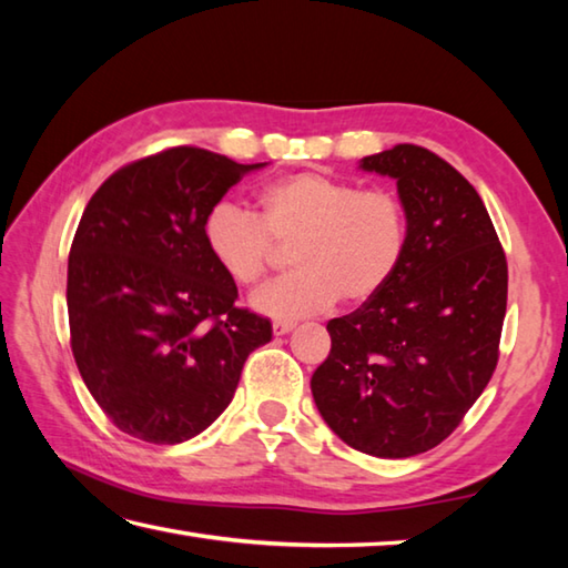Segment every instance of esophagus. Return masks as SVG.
Masks as SVG:
<instances>
[{"instance_id":"obj_1","label":"esophagus","mask_w":568,"mask_h":568,"mask_svg":"<svg viewBox=\"0 0 568 568\" xmlns=\"http://www.w3.org/2000/svg\"><path fill=\"white\" fill-rule=\"evenodd\" d=\"M295 328V321H275L273 323V333L275 335H285V333H291Z\"/></svg>"}]
</instances>
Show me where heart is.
Listing matches in <instances>:
<instances>
[{
  "label": "heart",
  "mask_w": 568,
  "mask_h": 568,
  "mask_svg": "<svg viewBox=\"0 0 568 568\" xmlns=\"http://www.w3.org/2000/svg\"><path fill=\"white\" fill-rule=\"evenodd\" d=\"M203 243L240 287L261 283L275 245L293 243L297 271L263 287L253 303L275 318H301L328 311L341 297L363 303L378 295L406 257L408 213L390 190L295 172L257 192L255 215L215 205L203 220Z\"/></svg>",
  "instance_id": "heart-1"
}]
</instances>
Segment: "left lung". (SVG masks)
Listing matches in <instances>:
<instances>
[{
	"mask_svg": "<svg viewBox=\"0 0 568 568\" xmlns=\"http://www.w3.org/2000/svg\"><path fill=\"white\" fill-rule=\"evenodd\" d=\"M363 170L396 178L408 250L378 295L328 321L331 353L311 388L351 448L408 458L454 434L491 381L508 265L476 187L436 152L406 142Z\"/></svg>",
	"mask_w": 568,
	"mask_h": 568,
	"instance_id": "8db88e82",
	"label": "left lung"
}]
</instances>
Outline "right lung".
I'll return each mask as SVG.
<instances>
[{
	"instance_id": "right-lung-1",
	"label": "right lung",
	"mask_w": 568,
	"mask_h": 568,
	"mask_svg": "<svg viewBox=\"0 0 568 568\" xmlns=\"http://www.w3.org/2000/svg\"><path fill=\"white\" fill-rule=\"evenodd\" d=\"M178 145L102 182L67 263L77 368L122 434L182 444L233 400L247 355L273 338L203 243V220L247 170Z\"/></svg>"
}]
</instances>
